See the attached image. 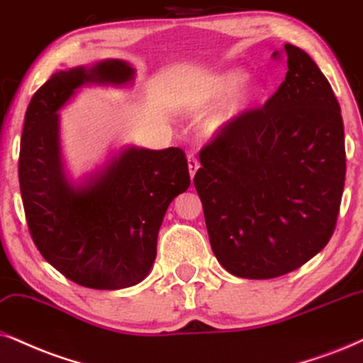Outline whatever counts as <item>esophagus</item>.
<instances>
[{"mask_svg": "<svg viewBox=\"0 0 363 363\" xmlns=\"http://www.w3.org/2000/svg\"><path fill=\"white\" fill-rule=\"evenodd\" d=\"M187 166H189V174L191 177H194V174L197 169H199V160H197V157L194 154H189L187 155Z\"/></svg>", "mask_w": 363, "mask_h": 363, "instance_id": "esophagus-1", "label": "esophagus"}]
</instances>
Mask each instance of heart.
Wrapping results in <instances>:
<instances>
[{"label": "heart", "mask_w": 363, "mask_h": 363, "mask_svg": "<svg viewBox=\"0 0 363 363\" xmlns=\"http://www.w3.org/2000/svg\"><path fill=\"white\" fill-rule=\"evenodd\" d=\"M246 80V73L241 70H231L223 73L216 79L213 84H211L208 89L201 91L197 97L192 100L189 105V112L191 113H203L206 110H209L211 107H214L216 104L223 102L224 99L231 97L235 91L240 89V86L245 84ZM251 99V95L247 94H241L233 100L228 107H224V110L218 113V116L213 117V121L209 122V130L211 132H219L223 128H226L228 125H231L233 122L240 117V113L245 110L247 100Z\"/></svg>", "instance_id": "1"}]
</instances>
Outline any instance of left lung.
I'll return each instance as SVG.
<instances>
[{
  "label": "left lung",
  "instance_id": "8db88e82",
  "mask_svg": "<svg viewBox=\"0 0 363 363\" xmlns=\"http://www.w3.org/2000/svg\"><path fill=\"white\" fill-rule=\"evenodd\" d=\"M283 55V84L201 149L194 176L213 253L241 278L281 277L320 253L345 186V135L332 86L301 48L286 43Z\"/></svg>",
  "mask_w": 363,
  "mask_h": 363
}]
</instances>
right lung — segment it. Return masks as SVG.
<instances>
[{"instance_id": "add662e5", "label": "right lung", "mask_w": 363, "mask_h": 363, "mask_svg": "<svg viewBox=\"0 0 363 363\" xmlns=\"http://www.w3.org/2000/svg\"><path fill=\"white\" fill-rule=\"evenodd\" d=\"M134 73L122 60L60 70L25 113L18 177L31 240L63 277L94 290H121L147 277L164 214L191 184L179 147H127L79 187L67 181L57 112L82 85H122Z\"/></svg>"}]
</instances>
